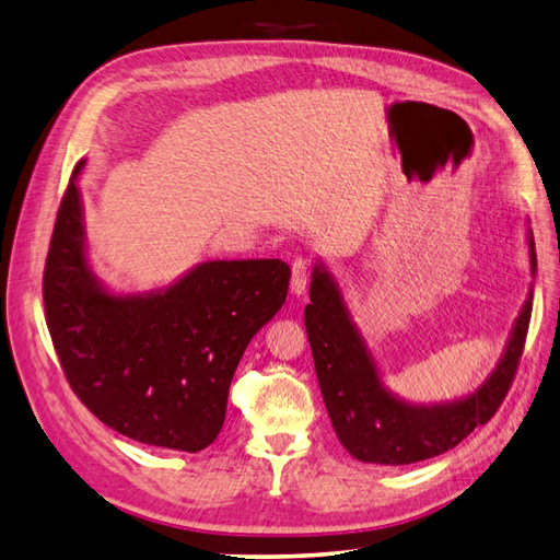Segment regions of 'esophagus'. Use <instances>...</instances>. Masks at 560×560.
Wrapping results in <instances>:
<instances>
[{"label":"esophagus","instance_id":"esophagus-1","mask_svg":"<svg viewBox=\"0 0 560 560\" xmlns=\"http://www.w3.org/2000/svg\"><path fill=\"white\" fill-rule=\"evenodd\" d=\"M307 291V259L298 257L291 267V293L303 295Z\"/></svg>","mask_w":560,"mask_h":560}]
</instances>
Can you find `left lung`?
Returning <instances> with one entry per match:
<instances>
[{
	"label": "left lung",
	"instance_id": "left-lung-1",
	"mask_svg": "<svg viewBox=\"0 0 560 560\" xmlns=\"http://www.w3.org/2000/svg\"><path fill=\"white\" fill-rule=\"evenodd\" d=\"M529 271L537 275L535 238L527 229ZM532 315V285L503 353L487 380L467 396L410 402L382 382L372 348L350 315L341 283L317 259L312 267L305 329L324 406L343 448L362 463L410 465L446 453L499 410L523 355Z\"/></svg>",
	"mask_w": 560,
	"mask_h": 560
}]
</instances>
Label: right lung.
<instances>
[{"instance_id":"obj_1","label":"right lung","mask_w":560,"mask_h":560,"mask_svg":"<svg viewBox=\"0 0 560 560\" xmlns=\"http://www.w3.org/2000/svg\"><path fill=\"white\" fill-rule=\"evenodd\" d=\"M73 168L45 265L51 343L73 394L100 422L148 446L198 453L221 432L229 386L253 336L277 315L291 267L207 259L164 289L116 293L88 257Z\"/></svg>"}]
</instances>
